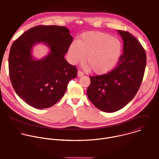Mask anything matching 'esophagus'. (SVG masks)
Instances as JSON below:
<instances>
[{
  "label": "esophagus",
  "mask_w": 159,
  "mask_h": 159,
  "mask_svg": "<svg viewBox=\"0 0 159 159\" xmlns=\"http://www.w3.org/2000/svg\"><path fill=\"white\" fill-rule=\"evenodd\" d=\"M84 72H82L81 70H79L78 71V77H82V75H84Z\"/></svg>",
  "instance_id": "34e87169"
}]
</instances>
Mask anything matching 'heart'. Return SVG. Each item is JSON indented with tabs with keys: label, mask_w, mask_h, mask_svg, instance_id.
Masks as SVG:
<instances>
[{
	"label": "heart",
	"mask_w": 159,
	"mask_h": 159,
	"mask_svg": "<svg viewBox=\"0 0 159 159\" xmlns=\"http://www.w3.org/2000/svg\"><path fill=\"white\" fill-rule=\"evenodd\" d=\"M121 52L120 40L99 31L84 33L77 42H73L69 49V55L73 63L83 60L86 68L96 74L111 71L116 65Z\"/></svg>",
	"instance_id": "b5f03b06"
}]
</instances>
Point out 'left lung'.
<instances>
[{
  "mask_svg": "<svg viewBox=\"0 0 159 159\" xmlns=\"http://www.w3.org/2000/svg\"><path fill=\"white\" fill-rule=\"evenodd\" d=\"M123 42V53L117 66L109 72L90 76L89 99L98 109L107 112L117 111L134 97L143 80L146 52L139 41L129 32L118 30Z\"/></svg>",
  "mask_w": 159,
  "mask_h": 159,
  "instance_id": "1",
  "label": "left lung"
}]
</instances>
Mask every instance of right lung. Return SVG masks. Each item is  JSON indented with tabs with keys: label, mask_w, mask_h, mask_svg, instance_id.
I'll return each instance as SVG.
<instances>
[{
	"label": "right lung",
	"mask_w": 159,
	"mask_h": 159,
	"mask_svg": "<svg viewBox=\"0 0 159 159\" xmlns=\"http://www.w3.org/2000/svg\"><path fill=\"white\" fill-rule=\"evenodd\" d=\"M45 42L51 52L34 61L33 45ZM73 37L65 26L39 25L30 28L14 41L9 56V72L17 94L30 106L44 109L52 107L63 96L69 82L77 75L75 66L64 58Z\"/></svg>",
	"instance_id": "right-lung-1"
}]
</instances>
